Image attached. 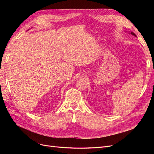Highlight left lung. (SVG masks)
Listing matches in <instances>:
<instances>
[{
    "instance_id": "left-lung-1",
    "label": "left lung",
    "mask_w": 154,
    "mask_h": 154,
    "mask_svg": "<svg viewBox=\"0 0 154 154\" xmlns=\"http://www.w3.org/2000/svg\"><path fill=\"white\" fill-rule=\"evenodd\" d=\"M131 34H132V35H134V36H136V35H135V34L134 33V32H131Z\"/></svg>"
}]
</instances>
